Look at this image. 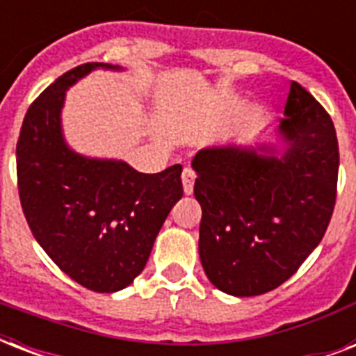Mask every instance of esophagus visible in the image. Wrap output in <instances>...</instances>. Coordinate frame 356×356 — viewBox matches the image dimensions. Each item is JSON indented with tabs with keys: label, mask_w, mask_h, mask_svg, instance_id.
I'll use <instances>...</instances> for the list:
<instances>
[{
	"label": "esophagus",
	"mask_w": 356,
	"mask_h": 356,
	"mask_svg": "<svg viewBox=\"0 0 356 356\" xmlns=\"http://www.w3.org/2000/svg\"><path fill=\"white\" fill-rule=\"evenodd\" d=\"M181 179H183V190L184 194L190 195L192 192H194V181H195V172L192 170V168H184L183 170V175H181Z\"/></svg>",
	"instance_id": "1"
}]
</instances>
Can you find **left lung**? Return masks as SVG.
Instances as JSON below:
<instances>
[{"instance_id": "left-lung-1", "label": "left lung", "mask_w": 356, "mask_h": 356, "mask_svg": "<svg viewBox=\"0 0 356 356\" xmlns=\"http://www.w3.org/2000/svg\"><path fill=\"white\" fill-rule=\"evenodd\" d=\"M275 144L212 145L192 168L200 201V259L222 292L251 298L298 271L331 222L338 140L325 108L292 81Z\"/></svg>"}]
</instances>
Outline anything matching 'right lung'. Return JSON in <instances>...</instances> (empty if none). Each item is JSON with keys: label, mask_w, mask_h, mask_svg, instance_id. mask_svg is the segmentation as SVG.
<instances>
[{"label": "right lung", "mask_w": 356, "mask_h": 356, "mask_svg": "<svg viewBox=\"0 0 356 356\" xmlns=\"http://www.w3.org/2000/svg\"><path fill=\"white\" fill-rule=\"evenodd\" d=\"M88 63L49 85L25 114L16 170L25 220L49 259L81 286L123 290L144 270L172 207L183 197V166L140 173L116 159L74 151L63 133L66 90L92 70Z\"/></svg>", "instance_id": "add662e5"}]
</instances>
